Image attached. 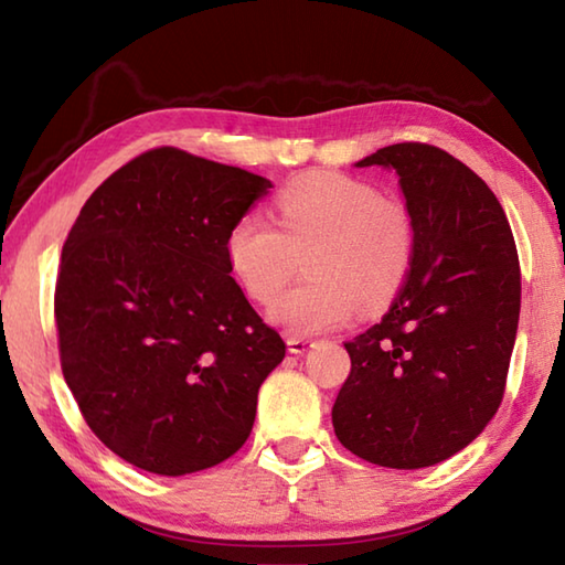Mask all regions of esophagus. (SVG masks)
Returning a JSON list of instances; mask_svg holds the SVG:
<instances>
[{"mask_svg":"<svg viewBox=\"0 0 565 565\" xmlns=\"http://www.w3.org/2000/svg\"><path fill=\"white\" fill-rule=\"evenodd\" d=\"M286 347H289L291 353H303V351H309L313 347V341L306 339V337H294V333H289V337H286Z\"/></svg>","mask_w":565,"mask_h":565,"instance_id":"1","label":"esophagus"}]
</instances>
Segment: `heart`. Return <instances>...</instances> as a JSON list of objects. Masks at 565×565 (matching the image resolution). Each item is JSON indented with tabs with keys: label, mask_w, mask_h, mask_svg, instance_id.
Listing matches in <instances>:
<instances>
[{
	"label": "heart",
	"mask_w": 565,
	"mask_h": 565,
	"mask_svg": "<svg viewBox=\"0 0 565 565\" xmlns=\"http://www.w3.org/2000/svg\"><path fill=\"white\" fill-rule=\"evenodd\" d=\"M279 226L262 214L238 216L226 234V264L248 299L274 301L310 248L312 279L282 295L271 319L291 333L347 323L359 309L379 313L396 299L414 266L416 224L408 206L376 184L339 171H309L276 196Z\"/></svg>",
	"instance_id": "1"
}]
</instances>
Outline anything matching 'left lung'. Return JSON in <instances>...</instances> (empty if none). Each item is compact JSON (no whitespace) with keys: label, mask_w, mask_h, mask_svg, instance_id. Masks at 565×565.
<instances>
[{"label":"left lung","mask_w":565,"mask_h":565,"mask_svg":"<svg viewBox=\"0 0 565 565\" xmlns=\"http://www.w3.org/2000/svg\"><path fill=\"white\" fill-rule=\"evenodd\" d=\"M371 164L401 177L416 254L386 317L343 343L351 374L331 420L363 461L424 468L466 448L501 406L521 311L519 252L499 199L448 151L401 141L359 161Z\"/></svg>","instance_id":"8db88e82"}]
</instances>
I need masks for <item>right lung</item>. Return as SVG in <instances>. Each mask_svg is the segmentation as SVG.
<instances>
[{"label":"right lung","instance_id":"add662e5","mask_svg":"<svg viewBox=\"0 0 565 565\" xmlns=\"http://www.w3.org/2000/svg\"><path fill=\"white\" fill-rule=\"evenodd\" d=\"M271 189L252 171L149 149L82 206L54 289L66 386L131 466L184 476L252 434L286 347L226 264V234Z\"/></svg>","mask_w":565,"mask_h":565}]
</instances>
